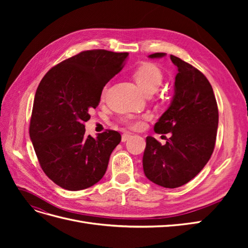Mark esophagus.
Returning a JSON list of instances; mask_svg holds the SVG:
<instances>
[{
  "mask_svg": "<svg viewBox=\"0 0 248 248\" xmlns=\"http://www.w3.org/2000/svg\"><path fill=\"white\" fill-rule=\"evenodd\" d=\"M131 137H132V136H131V133H128V132L123 133V134H122V141H126V140H129Z\"/></svg>",
  "mask_w": 248,
  "mask_h": 248,
  "instance_id": "1",
  "label": "esophagus"
}]
</instances>
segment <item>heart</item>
I'll return each mask as SVG.
<instances>
[{
  "instance_id": "1",
  "label": "heart",
  "mask_w": 248,
  "mask_h": 248,
  "mask_svg": "<svg viewBox=\"0 0 248 248\" xmlns=\"http://www.w3.org/2000/svg\"><path fill=\"white\" fill-rule=\"evenodd\" d=\"M133 78L139 88L147 95L157 91V89L159 88L162 82L163 74L158 66L153 63L145 62L141 63L133 71ZM104 94H106V88L103 89L102 96H104ZM127 123L133 128H138V127L141 126L140 121H128Z\"/></svg>"
}]
</instances>
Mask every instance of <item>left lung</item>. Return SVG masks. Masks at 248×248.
Masks as SVG:
<instances>
[{
    "mask_svg": "<svg viewBox=\"0 0 248 248\" xmlns=\"http://www.w3.org/2000/svg\"><path fill=\"white\" fill-rule=\"evenodd\" d=\"M166 57L155 52L149 58ZM177 66L174 96L154 126L156 133H171L166 145L147 137L142 156L146 177L153 183L176 188L196 177L211 157L218 127L213 89L200 70L170 55Z\"/></svg>",
    "mask_w": 248,
    "mask_h": 248,
    "instance_id": "left-lung-1",
    "label": "left lung"
}]
</instances>
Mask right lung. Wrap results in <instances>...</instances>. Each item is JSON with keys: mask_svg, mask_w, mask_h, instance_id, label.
Returning <instances> with one entry per match:
<instances>
[{"mask_svg": "<svg viewBox=\"0 0 248 248\" xmlns=\"http://www.w3.org/2000/svg\"><path fill=\"white\" fill-rule=\"evenodd\" d=\"M127 57L104 49L81 51L52 67L37 88L30 139L43 171L64 189H86L100 181L121 141L115 130L87 137L85 122Z\"/></svg>", "mask_w": 248, "mask_h": 248, "instance_id": "right-lung-1", "label": "right lung"}]
</instances>
